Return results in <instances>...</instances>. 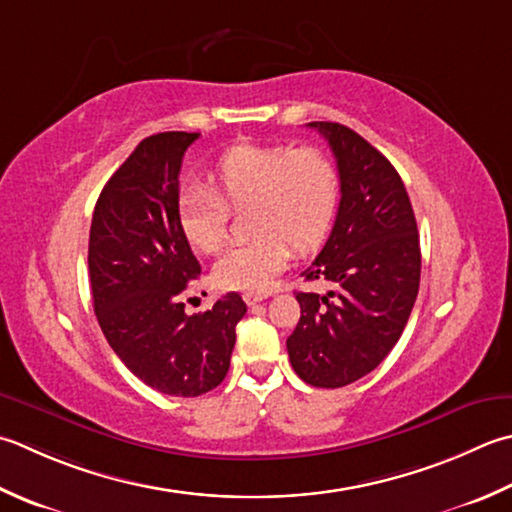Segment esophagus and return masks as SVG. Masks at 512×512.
Masks as SVG:
<instances>
[{"label":"esophagus","mask_w":512,"mask_h":512,"mask_svg":"<svg viewBox=\"0 0 512 512\" xmlns=\"http://www.w3.org/2000/svg\"><path fill=\"white\" fill-rule=\"evenodd\" d=\"M268 297V293H244V302L248 306H255L259 302H264V299Z\"/></svg>","instance_id":"obj_1"}]
</instances>
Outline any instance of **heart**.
<instances>
[{"label": "heart", "mask_w": 512, "mask_h": 512, "mask_svg": "<svg viewBox=\"0 0 512 512\" xmlns=\"http://www.w3.org/2000/svg\"><path fill=\"white\" fill-rule=\"evenodd\" d=\"M208 186H186L177 222L186 242L215 253L226 239L228 208L248 204V242L230 246L213 268L224 290L264 293L284 273L293 248H313L333 224L342 179L333 157L304 146L237 144L217 159Z\"/></svg>", "instance_id": "obj_1"}]
</instances>
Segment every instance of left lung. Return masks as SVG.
I'll use <instances>...</instances> for the list:
<instances>
[{
	"mask_svg": "<svg viewBox=\"0 0 512 512\" xmlns=\"http://www.w3.org/2000/svg\"><path fill=\"white\" fill-rule=\"evenodd\" d=\"M328 139L342 179L335 226L302 277L326 295L297 293L302 317L286 339L306 384L342 388L384 362L415 306L422 253L413 206L393 164L362 135L310 122Z\"/></svg>",
	"mask_w": 512,
	"mask_h": 512,
	"instance_id": "obj_1",
	"label": "left lung"
}]
</instances>
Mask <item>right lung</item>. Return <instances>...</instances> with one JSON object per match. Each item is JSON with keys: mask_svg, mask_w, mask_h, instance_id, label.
<instances>
[{"mask_svg": "<svg viewBox=\"0 0 512 512\" xmlns=\"http://www.w3.org/2000/svg\"><path fill=\"white\" fill-rule=\"evenodd\" d=\"M199 133L150 135L108 179L90 224L97 322L124 366L150 388L197 397L224 382L244 299L228 293L188 315L182 293L202 273L177 222L179 170Z\"/></svg>", "mask_w": 512, "mask_h": 512, "instance_id": "obj_1", "label": "right lung"}]
</instances>
